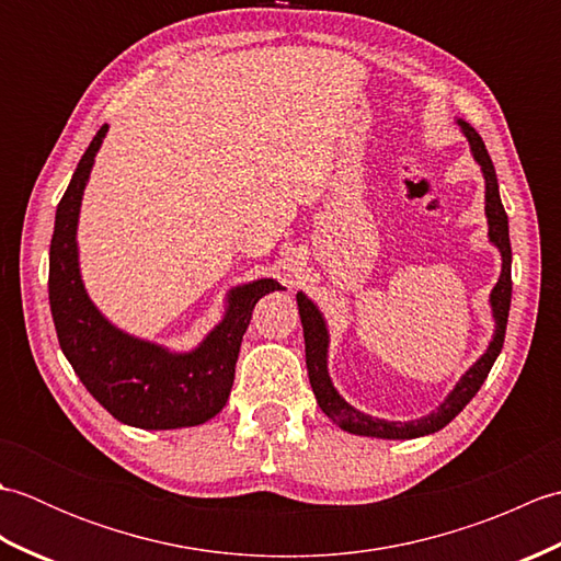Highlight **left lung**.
<instances>
[{
  "label": "left lung",
  "instance_id": "left-lung-1",
  "mask_svg": "<svg viewBox=\"0 0 561 561\" xmlns=\"http://www.w3.org/2000/svg\"><path fill=\"white\" fill-rule=\"evenodd\" d=\"M462 135L468 137L472 157L482 165L484 175V214L486 224H490V241L499 248L502 253V274H499L496 287L490 294L492 304V316H494V337L490 347L474 362L462 378L448 392V398L438 404L436 412L422 416V420L414 422H386L376 420L371 414H364L354 410L352 404L344 400L335 390L328 374V325L323 313L318 311V306L308 299L306 294H296V301H299V316L304 325V340H306V366H308V378H311V388L316 392V400L332 422L340 424V428L350 434L359 436H376V438H416L434 434L438 428H444L450 420H456L458 412L468 404L478 390L482 388L484 378L490 376L492 366L496 362L499 352L504 347V335H506V320H508V308H511V241H508V217L502 205V197H499V183H496V171L494 163L486 153V147L482 137L474 133L465 121H458Z\"/></svg>",
  "mask_w": 561,
  "mask_h": 561
}]
</instances>
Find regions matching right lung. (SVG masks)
I'll return each instance as SVG.
<instances>
[{
	"label": "right lung",
	"instance_id": "obj_1",
	"mask_svg": "<svg viewBox=\"0 0 561 561\" xmlns=\"http://www.w3.org/2000/svg\"><path fill=\"white\" fill-rule=\"evenodd\" d=\"M103 125L71 175L55 214L50 241V311L67 362L87 390L117 422L137 428L197 426L219 414L233 386L238 352L255 304L284 289L274 279H255L226 296L221 323L193 352H171L117 330L83 289L77 224L83 187L103 145Z\"/></svg>",
	"mask_w": 561,
	"mask_h": 561
}]
</instances>
